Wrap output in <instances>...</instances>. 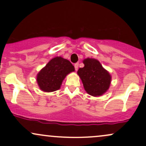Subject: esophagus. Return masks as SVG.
<instances>
[{"mask_svg": "<svg viewBox=\"0 0 146 146\" xmlns=\"http://www.w3.org/2000/svg\"><path fill=\"white\" fill-rule=\"evenodd\" d=\"M74 66H75V71H78V66H79V63H75V64H74Z\"/></svg>", "mask_w": 146, "mask_h": 146, "instance_id": "1", "label": "esophagus"}]
</instances>
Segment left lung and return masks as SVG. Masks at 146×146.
Segmentation results:
<instances>
[{
  "label": "left lung",
  "mask_w": 146,
  "mask_h": 146,
  "mask_svg": "<svg viewBox=\"0 0 146 146\" xmlns=\"http://www.w3.org/2000/svg\"><path fill=\"white\" fill-rule=\"evenodd\" d=\"M83 62L84 66L79 68L78 74L82 81L85 90L93 96L103 95L110 86L111 76L109 73L95 59L87 58Z\"/></svg>",
  "instance_id": "1"
}]
</instances>
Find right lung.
I'll list each match as a JSON object with an SVG mask.
<instances>
[{"mask_svg":"<svg viewBox=\"0 0 146 146\" xmlns=\"http://www.w3.org/2000/svg\"><path fill=\"white\" fill-rule=\"evenodd\" d=\"M74 71V66L68 60L56 57L50 60L46 66L38 73L37 82L43 91H55L60 88L66 75Z\"/></svg>","mask_w":146,"mask_h":146,"instance_id":"right-lung-1","label":"right lung"}]
</instances>
